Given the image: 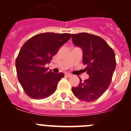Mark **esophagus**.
<instances>
[{
    "mask_svg": "<svg viewBox=\"0 0 131 131\" xmlns=\"http://www.w3.org/2000/svg\"><path fill=\"white\" fill-rule=\"evenodd\" d=\"M65 75L67 77H71V76H72V75H71V74H69V73H66V74H65Z\"/></svg>",
    "mask_w": 131,
    "mask_h": 131,
    "instance_id": "34e87169",
    "label": "esophagus"
}]
</instances>
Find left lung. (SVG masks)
Masks as SVG:
<instances>
[{
	"label": "left lung",
	"mask_w": 131,
	"mask_h": 131,
	"mask_svg": "<svg viewBox=\"0 0 131 131\" xmlns=\"http://www.w3.org/2000/svg\"><path fill=\"white\" fill-rule=\"evenodd\" d=\"M74 45L83 50V62L89 78H80L73 94L82 101L93 102L100 98L109 87L115 66V53L101 37L87 33L71 35Z\"/></svg>",
	"instance_id": "obj_1"
}]
</instances>
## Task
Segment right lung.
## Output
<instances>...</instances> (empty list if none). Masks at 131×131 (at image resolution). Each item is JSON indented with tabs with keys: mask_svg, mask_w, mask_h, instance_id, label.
Returning a JSON list of instances; mask_svg holds the SVG:
<instances>
[{
	"mask_svg": "<svg viewBox=\"0 0 131 131\" xmlns=\"http://www.w3.org/2000/svg\"><path fill=\"white\" fill-rule=\"evenodd\" d=\"M71 38L69 33H43L30 38L22 46L16 60L18 79L27 96L35 100L48 98L56 90L63 73L48 71L59 49Z\"/></svg>",
	"mask_w": 131,
	"mask_h": 131,
	"instance_id": "obj_1",
	"label": "right lung"
}]
</instances>
